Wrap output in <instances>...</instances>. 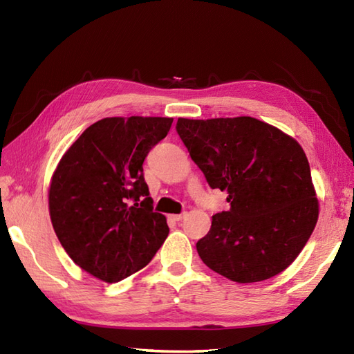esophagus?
I'll return each mask as SVG.
<instances>
[{
    "mask_svg": "<svg viewBox=\"0 0 354 354\" xmlns=\"http://www.w3.org/2000/svg\"><path fill=\"white\" fill-rule=\"evenodd\" d=\"M170 217H171V219L175 221V222H179V221H183V219H184V217H185V213H183V214H171Z\"/></svg>",
    "mask_w": 354,
    "mask_h": 354,
    "instance_id": "1",
    "label": "esophagus"
}]
</instances>
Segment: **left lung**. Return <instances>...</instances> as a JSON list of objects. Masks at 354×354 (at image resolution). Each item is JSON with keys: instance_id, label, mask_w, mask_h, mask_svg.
<instances>
[{"instance_id": "1", "label": "left lung", "mask_w": 354, "mask_h": 354, "mask_svg": "<svg viewBox=\"0 0 354 354\" xmlns=\"http://www.w3.org/2000/svg\"><path fill=\"white\" fill-rule=\"evenodd\" d=\"M176 131L209 187L228 193L230 209L196 243L202 261L236 283L283 272L319 214L303 147L252 117L178 118Z\"/></svg>"}]
</instances>
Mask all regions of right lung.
I'll use <instances>...</instances> for the list:
<instances>
[{
	"label": "right lung",
	"instance_id": "add662e5",
	"mask_svg": "<svg viewBox=\"0 0 354 354\" xmlns=\"http://www.w3.org/2000/svg\"><path fill=\"white\" fill-rule=\"evenodd\" d=\"M171 123L169 117L102 118L53 173L48 209L59 242L102 281L117 283L145 268L169 236L165 216L153 213L142 162Z\"/></svg>",
	"mask_w": 354,
	"mask_h": 354
}]
</instances>
